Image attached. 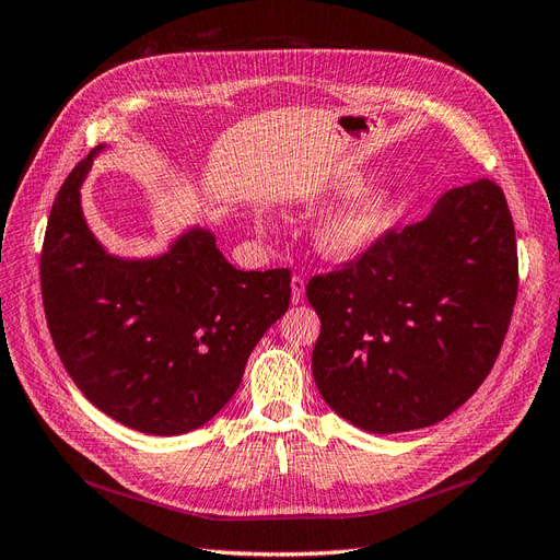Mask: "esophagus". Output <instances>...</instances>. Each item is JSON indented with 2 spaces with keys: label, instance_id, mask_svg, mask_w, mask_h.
<instances>
[{
  "label": "esophagus",
  "instance_id": "obj_1",
  "mask_svg": "<svg viewBox=\"0 0 560 560\" xmlns=\"http://www.w3.org/2000/svg\"><path fill=\"white\" fill-rule=\"evenodd\" d=\"M305 279L302 277H293L291 279V300H293V305H300L302 300H305Z\"/></svg>",
  "mask_w": 560,
  "mask_h": 560
}]
</instances>
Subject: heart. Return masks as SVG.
<instances>
[{
	"mask_svg": "<svg viewBox=\"0 0 560 560\" xmlns=\"http://www.w3.org/2000/svg\"><path fill=\"white\" fill-rule=\"evenodd\" d=\"M359 180H347L335 191L357 189ZM324 199V197H318ZM398 213V191L394 187H371L361 191L359 197L345 203L342 209L332 211L318 222L314 230L316 250L326 255L328 260H357L369 253L380 238L389 230Z\"/></svg>",
	"mask_w": 560,
	"mask_h": 560,
	"instance_id": "1",
	"label": "heart"
}]
</instances>
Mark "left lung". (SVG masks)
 Instances as JSON below:
<instances>
[{
	"instance_id": "obj_1",
	"label": "left lung",
	"mask_w": 560,
	"mask_h": 560,
	"mask_svg": "<svg viewBox=\"0 0 560 560\" xmlns=\"http://www.w3.org/2000/svg\"><path fill=\"white\" fill-rule=\"evenodd\" d=\"M516 232L492 180L455 187L422 220L307 283L322 318L324 401L371 434L448 418L481 387L516 305Z\"/></svg>"
}]
</instances>
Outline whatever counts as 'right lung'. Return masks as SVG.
<instances>
[{"label":"right lung","instance_id":"1","mask_svg":"<svg viewBox=\"0 0 560 560\" xmlns=\"http://www.w3.org/2000/svg\"><path fill=\"white\" fill-rule=\"evenodd\" d=\"M103 150L74 166L54 201L39 265L46 324L95 408L142 434H187L242 385L253 347L289 310L291 271L236 269L199 225L154 258L107 253L82 211Z\"/></svg>","mask_w":560,"mask_h":560}]
</instances>
